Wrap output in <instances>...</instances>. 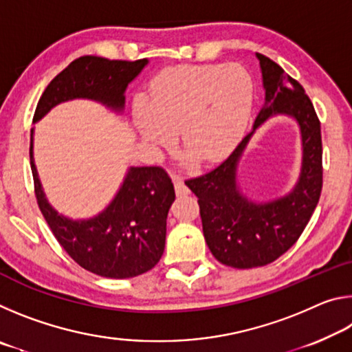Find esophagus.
<instances>
[{
    "label": "esophagus",
    "instance_id": "1",
    "mask_svg": "<svg viewBox=\"0 0 352 352\" xmlns=\"http://www.w3.org/2000/svg\"><path fill=\"white\" fill-rule=\"evenodd\" d=\"M172 180H174V186H175L177 195H188V194H189L188 186H186V184H184V182L182 180L180 177L174 175V178H172Z\"/></svg>",
    "mask_w": 352,
    "mask_h": 352
}]
</instances>
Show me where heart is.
Here are the masks:
<instances>
[{"mask_svg": "<svg viewBox=\"0 0 352 352\" xmlns=\"http://www.w3.org/2000/svg\"><path fill=\"white\" fill-rule=\"evenodd\" d=\"M254 85L241 65L168 68L132 105L133 126L152 147H169L180 133L183 151L199 163L225 158L245 133Z\"/></svg>", "mask_w": 352, "mask_h": 352, "instance_id": "heart-1", "label": "heart"}]
</instances>
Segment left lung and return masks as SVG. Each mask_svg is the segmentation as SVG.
<instances>
[{
    "label": "left lung",
    "instance_id": "obj_1",
    "mask_svg": "<svg viewBox=\"0 0 352 352\" xmlns=\"http://www.w3.org/2000/svg\"><path fill=\"white\" fill-rule=\"evenodd\" d=\"M256 57L265 102L256 116L253 130L216 169L184 182L199 199L208 248L219 262L234 269L267 265L287 252L311 220L323 186L321 130L311 99L278 63L258 52ZM278 114L292 117L300 129V175L287 195L258 202L241 192L236 172L255 130Z\"/></svg>",
    "mask_w": 352,
    "mask_h": 352
}]
</instances>
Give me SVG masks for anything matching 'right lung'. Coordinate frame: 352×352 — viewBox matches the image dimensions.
Returning a JSON list of instances; mask_svg holds the SVG:
<instances>
[{"instance_id":"obj_1","label":"right lung","mask_w":352,"mask_h":352,"mask_svg":"<svg viewBox=\"0 0 352 352\" xmlns=\"http://www.w3.org/2000/svg\"><path fill=\"white\" fill-rule=\"evenodd\" d=\"M141 60H109L83 56L71 62L46 87L34 113V122L56 105L88 99L122 113L126 90L147 67ZM31 169L35 197L52 234L71 258L99 276L126 279L142 275L158 264L166 243V219L175 200L169 175L157 166H130L115 197L96 216L71 219L47 201L34 162L31 130Z\"/></svg>"}]
</instances>
